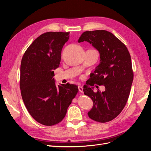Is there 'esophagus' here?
I'll list each match as a JSON object with an SVG mask.
<instances>
[{
    "instance_id": "esophagus-1",
    "label": "esophagus",
    "mask_w": 151,
    "mask_h": 151,
    "mask_svg": "<svg viewBox=\"0 0 151 151\" xmlns=\"http://www.w3.org/2000/svg\"><path fill=\"white\" fill-rule=\"evenodd\" d=\"M78 88H79V91L80 93H84V92H83V88H82V87L79 86Z\"/></svg>"
}]
</instances>
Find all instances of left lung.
Returning a JSON list of instances; mask_svg holds the SVG:
<instances>
[{
	"label": "left lung",
	"instance_id": "left-lung-1",
	"mask_svg": "<svg viewBox=\"0 0 151 151\" xmlns=\"http://www.w3.org/2000/svg\"><path fill=\"white\" fill-rule=\"evenodd\" d=\"M84 41L98 50L101 58L83 89L94 103L88 116L96 122H108L122 112L129 96L134 79L130 55L125 44L107 31H85L78 42ZM96 84L104 86L105 91L94 92Z\"/></svg>",
	"mask_w": 151,
	"mask_h": 151
}]
</instances>
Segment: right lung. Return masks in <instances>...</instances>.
I'll return each mask as SVG.
<instances>
[{
	"instance_id": "add662e5",
	"label": "right lung",
	"mask_w": 151,
	"mask_h": 151,
	"mask_svg": "<svg viewBox=\"0 0 151 151\" xmlns=\"http://www.w3.org/2000/svg\"><path fill=\"white\" fill-rule=\"evenodd\" d=\"M69 32H47L27 48L22 58L20 89L31 116L41 124L52 126L64 118L78 87L67 83L57 86L54 70L59 67L61 52Z\"/></svg>"
}]
</instances>
